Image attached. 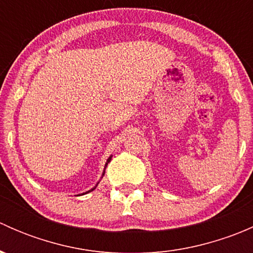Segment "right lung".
Instances as JSON below:
<instances>
[{
    "label": "right lung",
    "mask_w": 253,
    "mask_h": 253,
    "mask_svg": "<svg viewBox=\"0 0 253 253\" xmlns=\"http://www.w3.org/2000/svg\"><path fill=\"white\" fill-rule=\"evenodd\" d=\"M111 158H112V155H110V157H109V159L106 160V163H105V168H104V171H103V175H101V177H103L104 174H105V169H106V167H108V164H109V163L111 162ZM98 183H99V182H98ZM98 183H96V185L94 186V187L91 188V190H89L88 192H91V191H93V190H95V188H96V186H98ZM88 192H85V193H88Z\"/></svg>",
    "instance_id": "obj_1"
}]
</instances>
